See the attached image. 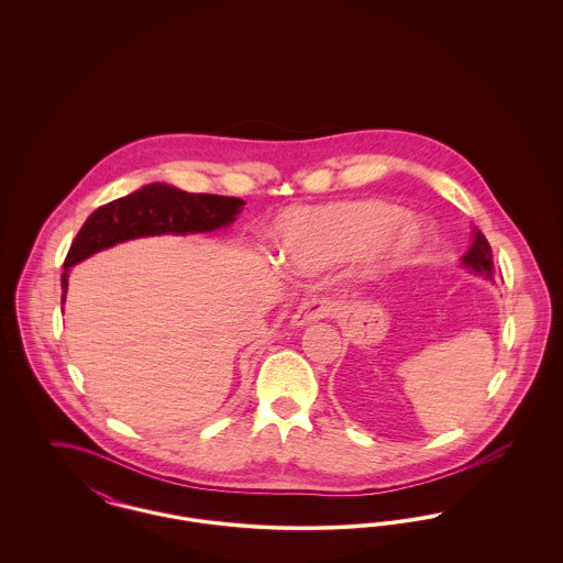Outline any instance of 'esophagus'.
<instances>
[{
  "label": "esophagus",
  "instance_id": "esophagus-1",
  "mask_svg": "<svg viewBox=\"0 0 563 563\" xmlns=\"http://www.w3.org/2000/svg\"><path fill=\"white\" fill-rule=\"evenodd\" d=\"M331 310H333V306L324 297L308 299V301H303L295 310L294 317H291V324L294 327H301V324H308V322L321 321V319H327L331 314Z\"/></svg>",
  "mask_w": 563,
  "mask_h": 563
}]
</instances>
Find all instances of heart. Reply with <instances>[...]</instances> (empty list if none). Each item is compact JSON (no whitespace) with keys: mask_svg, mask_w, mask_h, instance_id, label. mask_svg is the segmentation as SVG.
I'll list each match as a JSON object with an SVG mask.
<instances>
[{"mask_svg":"<svg viewBox=\"0 0 563 563\" xmlns=\"http://www.w3.org/2000/svg\"><path fill=\"white\" fill-rule=\"evenodd\" d=\"M395 202L358 198L297 209L280 219V251L301 268H319L369 251L377 269L399 268L427 244L420 225Z\"/></svg>","mask_w":563,"mask_h":563,"instance_id":"1","label":"heart"}]
</instances>
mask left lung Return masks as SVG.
<instances>
[{"instance_id": "1", "label": "left lung", "mask_w": 563, "mask_h": 563, "mask_svg": "<svg viewBox=\"0 0 563 563\" xmlns=\"http://www.w3.org/2000/svg\"><path fill=\"white\" fill-rule=\"evenodd\" d=\"M473 234H475V241L471 244L468 253L462 257V264H464L466 268L473 269L475 274H479V276H485V278L492 280L494 274H496L492 246H489V242H487V239L483 236L479 230H475Z\"/></svg>"}]
</instances>
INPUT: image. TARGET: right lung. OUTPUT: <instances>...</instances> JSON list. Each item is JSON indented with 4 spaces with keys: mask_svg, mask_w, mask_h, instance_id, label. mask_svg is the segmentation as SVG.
Listing matches in <instances>:
<instances>
[{
    "mask_svg": "<svg viewBox=\"0 0 563 563\" xmlns=\"http://www.w3.org/2000/svg\"><path fill=\"white\" fill-rule=\"evenodd\" d=\"M244 200L217 194H188L164 184H152L99 207L86 219L63 264L60 289L65 303L69 268L92 253L118 242L156 234H198L230 225Z\"/></svg>",
    "mask_w": 563,
    "mask_h": 563,
    "instance_id": "add662e5",
    "label": "right lung"
}]
</instances>
